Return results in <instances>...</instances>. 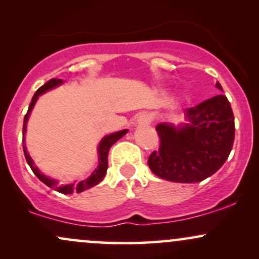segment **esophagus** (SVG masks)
<instances>
[{"label":"esophagus","mask_w":259,"mask_h":259,"mask_svg":"<svg viewBox=\"0 0 259 259\" xmlns=\"http://www.w3.org/2000/svg\"><path fill=\"white\" fill-rule=\"evenodd\" d=\"M151 123V117L147 113H140L138 117V124L140 125H148Z\"/></svg>","instance_id":"34e87169"}]
</instances>
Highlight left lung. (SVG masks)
Masks as SVG:
<instances>
[{"mask_svg": "<svg viewBox=\"0 0 259 259\" xmlns=\"http://www.w3.org/2000/svg\"><path fill=\"white\" fill-rule=\"evenodd\" d=\"M217 88L223 91L222 85ZM186 123L156 126L158 151L148 157L153 174L173 183H200L225 163L235 138L234 114L224 95H217L185 109Z\"/></svg>", "mask_w": 259, "mask_h": 259, "instance_id": "8db88e82", "label": "left lung"}]
</instances>
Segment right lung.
I'll list each match as a JSON object with an SVG mask.
<instances>
[{
    "label": "right lung",
    "mask_w": 259,
    "mask_h": 259,
    "mask_svg": "<svg viewBox=\"0 0 259 259\" xmlns=\"http://www.w3.org/2000/svg\"><path fill=\"white\" fill-rule=\"evenodd\" d=\"M61 84H63V80L62 79L49 80V81H47L45 85L41 86V88L38 89L36 92H35L34 96H32L31 103H30V106H29V109H28V113H26L25 117H24V124H23V151H24L26 162H28V164L30 165L31 170L34 171V174L36 175L38 179L42 181L45 185L51 187V189H53V190H57L58 192H61V194H64V195L73 194V192H78V194H80V192L85 191V190L90 189V187L96 186L97 184H100L101 181H102V179L105 178V175L107 173V168H108L109 148L112 147V145L114 144V142H117L118 140L121 139L124 135H125V134L127 133V129L120 130V132H117V133H113V134H111V135H107L102 140H101L99 148H97V152H99V165H97V168L95 169L94 173H92L90 177L88 178V179L78 181V183H72V184H59L58 180L46 177V175L38 170V168L35 165L34 160L31 159L30 154L28 153V150H26V146L24 144L26 124H28L29 117H30V113L32 111V108H34L35 103H36L38 96L45 94L46 91L52 90V89H55L56 86H58Z\"/></svg>",
    "instance_id": "1"
}]
</instances>
